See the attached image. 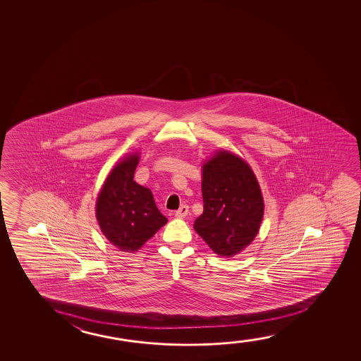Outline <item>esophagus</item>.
<instances>
[{
  "label": "esophagus",
  "instance_id": "34e87169",
  "mask_svg": "<svg viewBox=\"0 0 361 361\" xmlns=\"http://www.w3.org/2000/svg\"><path fill=\"white\" fill-rule=\"evenodd\" d=\"M188 204H183L181 207L178 208V211L175 212V216L178 218H185L188 216Z\"/></svg>",
  "mask_w": 361,
  "mask_h": 361
}]
</instances>
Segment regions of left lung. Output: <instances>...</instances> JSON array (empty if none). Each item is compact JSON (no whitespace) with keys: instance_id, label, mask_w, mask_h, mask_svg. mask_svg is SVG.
Here are the masks:
<instances>
[{"instance_id":"8db88e82","label":"left lung","mask_w":361,"mask_h":361,"mask_svg":"<svg viewBox=\"0 0 361 361\" xmlns=\"http://www.w3.org/2000/svg\"><path fill=\"white\" fill-rule=\"evenodd\" d=\"M203 213L193 223L198 235L221 257L242 252L257 237L264 201L257 178L244 160L219 152L203 165Z\"/></svg>"}]
</instances>
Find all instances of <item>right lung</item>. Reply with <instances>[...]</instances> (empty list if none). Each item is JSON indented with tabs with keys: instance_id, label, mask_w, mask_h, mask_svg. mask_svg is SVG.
I'll use <instances>...</instances> for the list:
<instances>
[{
	"instance_id": "add662e5",
	"label": "right lung",
	"mask_w": 361,
	"mask_h": 361,
	"mask_svg": "<svg viewBox=\"0 0 361 361\" xmlns=\"http://www.w3.org/2000/svg\"><path fill=\"white\" fill-rule=\"evenodd\" d=\"M137 154L114 166L96 203V217L106 238L122 252H137L168 218L159 211L153 193L134 181Z\"/></svg>"
}]
</instances>
